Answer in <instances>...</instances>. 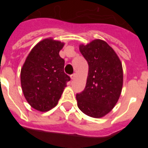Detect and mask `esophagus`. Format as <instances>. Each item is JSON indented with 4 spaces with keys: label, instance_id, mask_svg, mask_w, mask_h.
I'll list each match as a JSON object with an SVG mask.
<instances>
[{
    "label": "esophagus",
    "instance_id": "esophagus-1",
    "mask_svg": "<svg viewBox=\"0 0 148 148\" xmlns=\"http://www.w3.org/2000/svg\"><path fill=\"white\" fill-rule=\"evenodd\" d=\"M70 78H71L72 80H74V79L75 78V73H74V74H73V75H70Z\"/></svg>",
    "mask_w": 148,
    "mask_h": 148
}]
</instances>
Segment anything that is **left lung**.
Listing matches in <instances>:
<instances>
[{
	"label": "left lung",
	"mask_w": 148,
	"mask_h": 148,
	"mask_svg": "<svg viewBox=\"0 0 148 148\" xmlns=\"http://www.w3.org/2000/svg\"><path fill=\"white\" fill-rule=\"evenodd\" d=\"M79 50L88 63L85 88L76 95L78 108L87 116L102 118L118 102L123 86V68L114 49L101 39L80 44Z\"/></svg>",
	"instance_id": "8db88e82"
}]
</instances>
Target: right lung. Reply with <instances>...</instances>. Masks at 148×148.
Here are the masks:
<instances>
[{"label": "right lung", "instance_id": "add662e5", "mask_svg": "<svg viewBox=\"0 0 148 148\" xmlns=\"http://www.w3.org/2000/svg\"><path fill=\"white\" fill-rule=\"evenodd\" d=\"M47 38L30 51L21 70V84L26 100L32 108L47 112L58 104L70 77L64 71L59 52L64 46Z\"/></svg>", "mask_w": 148, "mask_h": 148}]
</instances>
